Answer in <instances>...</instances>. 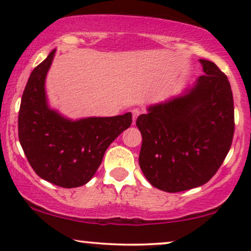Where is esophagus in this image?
<instances>
[{
	"label": "esophagus",
	"instance_id": "esophagus-1",
	"mask_svg": "<svg viewBox=\"0 0 251 251\" xmlns=\"http://www.w3.org/2000/svg\"><path fill=\"white\" fill-rule=\"evenodd\" d=\"M140 109H138V108H135V109H132V120H133V125H135L136 123V120H137V118H138V116L140 115Z\"/></svg>",
	"mask_w": 251,
	"mask_h": 251
}]
</instances>
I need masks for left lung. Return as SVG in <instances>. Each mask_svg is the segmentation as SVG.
Segmentation results:
<instances>
[{
	"mask_svg": "<svg viewBox=\"0 0 251 251\" xmlns=\"http://www.w3.org/2000/svg\"><path fill=\"white\" fill-rule=\"evenodd\" d=\"M205 75L180 95L150 105L137 119L139 166L152 186L176 193L207 183L232 145L234 104L227 76L200 59Z\"/></svg>",
	"mask_w": 251,
	"mask_h": 251,
	"instance_id": "1",
	"label": "left lung"
}]
</instances>
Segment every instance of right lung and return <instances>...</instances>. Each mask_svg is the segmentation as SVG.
<instances>
[{"label": "right lung", "mask_w": 251, "mask_h": 251, "mask_svg": "<svg viewBox=\"0 0 251 251\" xmlns=\"http://www.w3.org/2000/svg\"><path fill=\"white\" fill-rule=\"evenodd\" d=\"M54 53L56 49L27 81L18 116L19 142L42 179L60 187H78L94 177L107 147L131 125L132 114L73 120L51 108L46 78Z\"/></svg>", "instance_id": "add662e5"}]
</instances>
